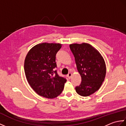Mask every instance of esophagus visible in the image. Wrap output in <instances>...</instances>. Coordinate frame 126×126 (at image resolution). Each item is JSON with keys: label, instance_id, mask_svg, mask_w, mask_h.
<instances>
[{"label": "esophagus", "instance_id": "obj_1", "mask_svg": "<svg viewBox=\"0 0 126 126\" xmlns=\"http://www.w3.org/2000/svg\"><path fill=\"white\" fill-rule=\"evenodd\" d=\"M71 76H72V74H71V73H69V74H68V75H67V76L68 77V78H69V79H70V78H71Z\"/></svg>", "mask_w": 126, "mask_h": 126}]
</instances>
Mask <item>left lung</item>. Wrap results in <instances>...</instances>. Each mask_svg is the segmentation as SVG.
Instances as JSON below:
<instances>
[{"mask_svg":"<svg viewBox=\"0 0 126 126\" xmlns=\"http://www.w3.org/2000/svg\"><path fill=\"white\" fill-rule=\"evenodd\" d=\"M74 56L77 70L82 82L75 88L76 93L82 96H88L100 89L106 74L104 59L98 51L85 43L70 45Z\"/></svg>","mask_w":126,"mask_h":126,"instance_id":"1","label":"left lung"}]
</instances>
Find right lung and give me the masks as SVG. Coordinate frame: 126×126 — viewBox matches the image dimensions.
<instances>
[{
    "instance_id": "add662e5",
    "label": "right lung",
    "mask_w": 126,
    "mask_h": 126,
    "mask_svg": "<svg viewBox=\"0 0 126 126\" xmlns=\"http://www.w3.org/2000/svg\"><path fill=\"white\" fill-rule=\"evenodd\" d=\"M62 44L42 43L29 50L24 61L26 78L37 94L47 98L60 95L66 80L53 69L57 67L56 55Z\"/></svg>"
}]
</instances>
